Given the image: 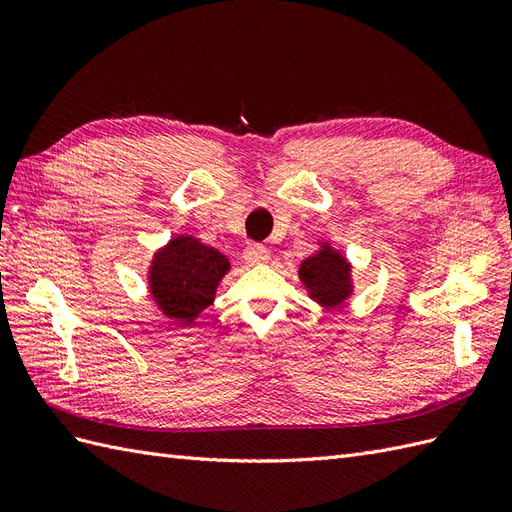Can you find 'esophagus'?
<instances>
[{
  "label": "esophagus",
  "instance_id": "esophagus-1",
  "mask_svg": "<svg viewBox=\"0 0 512 512\" xmlns=\"http://www.w3.org/2000/svg\"><path fill=\"white\" fill-rule=\"evenodd\" d=\"M242 257H244V261H246L248 266H261V264H266V261L270 259L268 248L261 246V244L246 246V251L242 253Z\"/></svg>",
  "mask_w": 512,
  "mask_h": 512
}]
</instances>
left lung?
I'll return each instance as SVG.
<instances>
[{
  "label": "left lung",
  "instance_id": "1",
  "mask_svg": "<svg viewBox=\"0 0 512 512\" xmlns=\"http://www.w3.org/2000/svg\"><path fill=\"white\" fill-rule=\"evenodd\" d=\"M298 279L309 298L326 309L342 307L352 296V266L331 242H320L316 253L300 261Z\"/></svg>",
  "mask_w": 512,
  "mask_h": 512
}]
</instances>
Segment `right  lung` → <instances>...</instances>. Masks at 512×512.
<instances>
[{
	"mask_svg": "<svg viewBox=\"0 0 512 512\" xmlns=\"http://www.w3.org/2000/svg\"><path fill=\"white\" fill-rule=\"evenodd\" d=\"M231 270L229 259L192 235H175L149 266V294L162 316L192 326L214 303L222 277Z\"/></svg>",
	"mask_w": 512,
	"mask_h": 512,
	"instance_id": "obj_1",
	"label": "right lung"
}]
</instances>
